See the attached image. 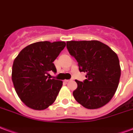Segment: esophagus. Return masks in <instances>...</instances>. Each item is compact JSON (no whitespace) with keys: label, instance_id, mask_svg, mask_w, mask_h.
<instances>
[{"label":"esophagus","instance_id":"1","mask_svg":"<svg viewBox=\"0 0 133 133\" xmlns=\"http://www.w3.org/2000/svg\"><path fill=\"white\" fill-rule=\"evenodd\" d=\"M71 81V79H65L64 80V82L65 83H68V82H70Z\"/></svg>","mask_w":133,"mask_h":133}]
</instances>
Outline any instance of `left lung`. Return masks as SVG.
I'll return each instance as SVG.
<instances>
[{
    "label": "left lung",
    "mask_w": 133,
    "mask_h": 133,
    "mask_svg": "<svg viewBox=\"0 0 133 133\" xmlns=\"http://www.w3.org/2000/svg\"><path fill=\"white\" fill-rule=\"evenodd\" d=\"M67 48L77 60L80 72H87V79L83 82L75 80V99L87 109L103 107L118 88L121 67L117 54L98 40L68 41Z\"/></svg>",
    "instance_id": "1"
}]
</instances>
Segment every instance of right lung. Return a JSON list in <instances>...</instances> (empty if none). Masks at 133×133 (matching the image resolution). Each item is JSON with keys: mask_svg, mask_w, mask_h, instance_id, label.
Returning <instances> with one entry per match:
<instances>
[{"mask_svg": "<svg viewBox=\"0 0 133 133\" xmlns=\"http://www.w3.org/2000/svg\"><path fill=\"white\" fill-rule=\"evenodd\" d=\"M63 41L37 42L22 49L13 63L12 80L20 100L35 110H43L52 105L63 82L48 78L49 72H56L53 63L64 49Z\"/></svg>", "mask_w": 133, "mask_h": 133, "instance_id": "obj_1", "label": "right lung"}]
</instances>
